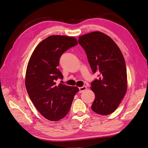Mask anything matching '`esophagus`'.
<instances>
[{"mask_svg":"<svg viewBox=\"0 0 148 148\" xmlns=\"http://www.w3.org/2000/svg\"><path fill=\"white\" fill-rule=\"evenodd\" d=\"M79 93H82L84 90H85L87 89V87H85V86H83V87H79Z\"/></svg>","mask_w":148,"mask_h":148,"instance_id":"obj_1","label":"esophagus"}]
</instances>
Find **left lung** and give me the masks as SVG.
Wrapping results in <instances>:
<instances>
[{"instance_id": "left-lung-1", "label": "left lung", "mask_w": 148, "mask_h": 148, "mask_svg": "<svg viewBox=\"0 0 148 148\" xmlns=\"http://www.w3.org/2000/svg\"><path fill=\"white\" fill-rule=\"evenodd\" d=\"M93 73L98 78L91 83L95 98L92 109L101 115L112 113L124 97L127 88V68L121 50L104 33L95 31L79 37Z\"/></svg>"}]
</instances>
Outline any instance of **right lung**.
Segmentation results:
<instances>
[{"label": "right lung", "mask_w": 148, "mask_h": 148, "mask_svg": "<svg viewBox=\"0 0 148 148\" xmlns=\"http://www.w3.org/2000/svg\"><path fill=\"white\" fill-rule=\"evenodd\" d=\"M78 44L74 37L51 36L38 45L27 66L25 85L32 102L48 120L59 121L70 110L77 87L57 85L63 75L58 68L61 56Z\"/></svg>", "instance_id": "add662e5"}]
</instances>
